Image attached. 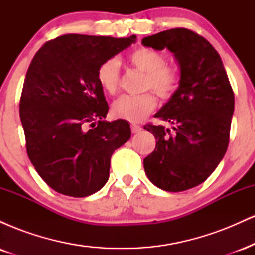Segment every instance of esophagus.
<instances>
[{"label": "esophagus", "instance_id": "34e87169", "mask_svg": "<svg viewBox=\"0 0 255 255\" xmlns=\"http://www.w3.org/2000/svg\"><path fill=\"white\" fill-rule=\"evenodd\" d=\"M130 129H131V133H139L140 130H141V127L137 125H130Z\"/></svg>", "mask_w": 255, "mask_h": 255}]
</instances>
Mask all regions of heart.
Here are the masks:
<instances>
[{"label": "heart", "instance_id": "1", "mask_svg": "<svg viewBox=\"0 0 255 255\" xmlns=\"http://www.w3.org/2000/svg\"><path fill=\"white\" fill-rule=\"evenodd\" d=\"M128 62L146 74L145 90H153L162 99H170L176 93L181 83L180 72L176 67L166 64L168 60L163 52L151 48H139L130 52ZM97 80L102 89L109 95L118 92L121 81L118 58L110 57L99 64ZM156 107L157 98L153 92L140 96H122L113 104V114L119 119L140 122Z\"/></svg>", "mask_w": 255, "mask_h": 255}]
</instances>
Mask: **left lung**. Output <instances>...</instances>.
I'll list each match as a JSON object with an SVG mask.
<instances>
[{"mask_svg":"<svg viewBox=\"0 0 255 255\" xmlns=\"http://www.w3.org/2000/svg\"><path fill=\"white\" fill-rule=\"evenodd\" d=\"M142 45L174 52L181 83L154 118L172 125L147 124L156 148L144 159L147 177L163 191L182 192L203 183L229 145L234 91L216 49L200 34L171 28L142 39Z\"/></svg>","mask_w":255,"mask_h":255,"instance_id":"1","label":"left lung"}]
</instances>
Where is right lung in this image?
Segmentation results:
<instances>
[{"label": "right lung", "instance_id": "obj_1", "mask_svg": "<svg viewBox=\"0 0 255 255\" xmlns=\"http://www.w3.org/2000/svg\"><path fill=\"white\" fill-rule=\"evenodd\" d=\"M135 38L63 34L34 55L20 97V119L28 158L54 191L83 198L107 183L111 154L129 140L130 127L121 119L103 120L109 105L97 69Z\"/></svg>", "mask_w": 255, "mask_h": 255}]
</instances>
